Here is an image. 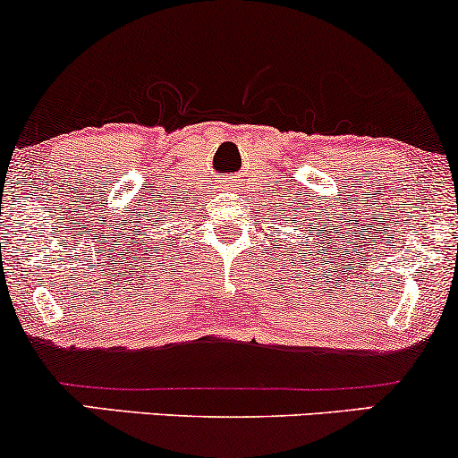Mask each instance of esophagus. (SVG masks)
Wrapping results in <instances>:
<instances>
[{
	"mask_svg": "<svg viewBox=\"0 0 458 458\" xmlns=\"http://www.w3.org/2000/svg\"><path fill=\"white\" fill-rule=\"evenodd\" d=\"M234 187H239V178H236V176L225 178V181L222 182V189H228V191H233Z\"/></svg>",
	"mask_w": 458,
	"mask_h": 458,
	"instance_id": "obj_1",
	"label": "esophagus"
}]
</instances>
